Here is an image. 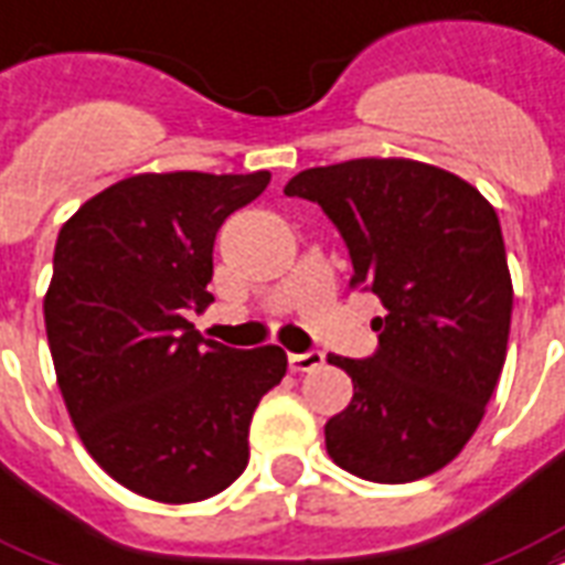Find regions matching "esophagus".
Returning <instances> with one entry per match:
<instances>
[{
  "mask_svg": "<svg viewBox=\"0 0 565 565\" xmlns=\"http://www.w3.org/2000/svg\"><path fill=\"white\" fill-rule=\"evenodd\" d=\"M287 361H290L292 373H311V370L322 367L326 355H322V352H301V355L299 352H290Z\"/></svg>",
  "mask_w": 565,
  "mask_h": 565,
  "instance_id": "34e87169",
  "label": "esophagus"
}]
</instances>
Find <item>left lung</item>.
Wrapping results in <instances>:
<instances>
[{
  "label": "left lung",
  "mask_w": 565,
  "mask_h": 565,
  "mask_svg": "<svg viewBox=\"0 0 565 565\" xmlns=\"http://www.w3.org/2000/svg\"><path fill=\"white\" fill-rule=\"evenodd\" d=\"M326 210L373 290L379 350L329 355L352 403L326 424V450L373 483H412L462 454L501 379L512 278L494 206L471 183L415 159L367 157L299 171L284 186Z\"/></svg>",
  "instance_id": "1"
}]
</instances>
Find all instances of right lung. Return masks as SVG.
Listing matches in <instances>:
<instances>
[{"label": "right lung", "instance_id": "obj_1", "mask_svg": "<svg viewBox=\"0 0 565 565\" xmlns=\"http://www.w3.org/2000/svg\"><path fill=\"white\" fill-rule=\"evenodd\" d=\"M254 174H136L58 231L43 322L64 406L111 480L159 503L225 492L248 426L287 373L281 347L201 340L186 311L213 301L215 231L269 186Z\"/></svg>", "mask_w": 565, "mask_h": 565}]
</instances>
